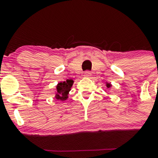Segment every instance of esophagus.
<instances>
[{
	"label": "esophagus",
	"instance_id": "34e87169",
	"mask_svg": "<svg viewBox=\"0 0 158 158\" xmlns=\"http://www.w3.org/2000/svg\"><path fill=\"white\" fill-rule=\"evenodd\" d=\"M91 73H90L89 71H86L85 72V73H84V76L85 77H87V78H89L90 76H91Z\"/></svg>",
	"mask_w": 158,
	"mask_h": 158
}]
</instances>
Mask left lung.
Returning a JSON list of instances; mask_svg holds the SVG:
<instances>
[{
    "label": "left lung",
    "instance_id": "obj_1",
    "mask_svg": "<svg viewBox=\"0 0 158 158\" xmlns=\"http://www.w3.org/2000/svg\"><path fill=\"white\" fill-rule=\"evenodd\" d=\"M106 86L107 89H109L112 86V85L110 83H109V82H106Z\"/></svg>",
    "mask_w": 158,
    "mask_h": 158
}]
</instances>
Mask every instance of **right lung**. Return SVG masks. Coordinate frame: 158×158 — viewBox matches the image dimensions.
<instances>
[{
    "label": "right lung",
    "mask_w": 158,
    "mask_h": 158,
    "mask_svg": "<svg viewBox=\"0 0 158 158\" xmlns=\"http://www.w3.org/2000/svg\"><path fill=\"white\" fill-rule=\"evenodd\" d=\"M73 82H74V81L73 79H67L66 81L58 83V85H56V92L55 98L57 100H66L69 97L68 95L69 93V91L71 90Z\"/></svg>",
    "instance_id": "1"
}]
</instances>
